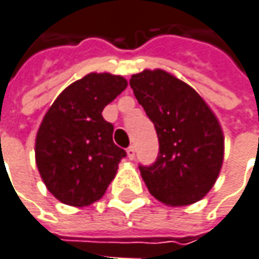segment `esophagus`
Returning a JSON list of instances; mask_svg holds the SVG:
<instances>
[{"label":"esophagus","instance_id":"esophagus-1","mask_svg":"<svg viewBox=\"0 0 259 259\" xmlns=\"http://www.w3.org/2000/svg\"><path fill=\"white\" fill-rule=\"evenodd\" d=\"M127 157H129L130 160L135 158V147H129V148H127Z\"/></svg>","mask_w":259,"mask_h":259}]
</instances>
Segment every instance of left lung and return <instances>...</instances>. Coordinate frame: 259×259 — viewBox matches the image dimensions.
I'll return each instance as SVG.
<instances>
[{
  "label": "left lung",
  "instance_id": "1",
  "mask_svg": "<svg viewBox=\"0 0 259 259\" xmlns=\"http://www.w3.org/2000/svg\"><path fill=\"white\" fill-rule=\"evenodd\" d=\"M130 87L157 132L160 153L139 166L155 199L167 206L201 200L213 187L224 160V133L199 93L163 69L132 75Z\"/></svg>",
  "mask_w": 259,
  "mask_h": 259
}]
</instances>
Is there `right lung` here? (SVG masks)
<instances>
[{
    "label": "right lung",
    "instance_id": "1",
    "mask_svg": "<svg viewBox=\"0 0 259 259\" xmlns=\"http://www.w3.org/2000/svg\"><path fill=\"white\" fill-rule=\"evenodd\" d=\"M127 80L90 72L69 84L46 112L35 138V163L47 190L75 207L105 194L126 151L112 142L114 126L102 111Z\"/></svg>",
    "mask_w": 259,
    "mask_h": 259
}]
</instances>
